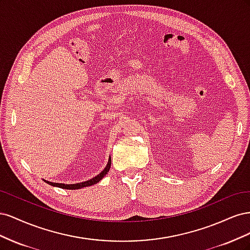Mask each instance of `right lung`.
I'll return each instance as SVG.
<instances>
[{
    "label": "right lung",
    "mask_w": 250,
    "mask_h": 250,
    "mask_svg": "<svg viewBox=\"0 0 250 250\" xmlns=\"http://www.w3.org/2000/svg\"><path fill=\"white\" fill-rule=\"evenodd\" d=\"M110 165H111V158L109 157L108 160V163L106 165V167L104 168V170L100 173L98 174L97 176L93 177L92 179L89 180H86V181H83V183H78V184H71V185H65V184H57V183H52V181H48V180H44L46 181L47 184H49L50 186H53V187H57V188H65V190H78V188H85V187H89V186H93L97 183H99V181L106 175L107 172L109 171L110 169Z\"/></svg>",
    "instance_id": "obj_1"
}]
</instances>
